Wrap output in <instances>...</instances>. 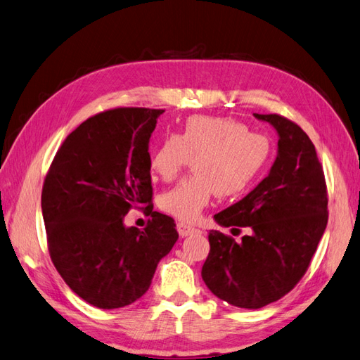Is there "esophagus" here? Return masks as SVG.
I'll return each mask as SVG.
<instances>
[{"instance_id": "1", "label": "esophagus", "mask_w": 360, "mask_h": 360, "mask_svg": "<svg viewBox=\"0 0 360 360\" xmlns=\"http://www.w3.org/2000/svg\"><path fill=\"white\" fill-rule=\"evenodd\" d=\"M176 228H178V233H179L181 237H187V236H191V234H195V233H199L198 228L191 226V225H188L186 222H179L176 225Z\"/></svg>"}]
</instances>
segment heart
I'll list each match as a JSON object with an SVG mask.
<instances>
[{"mask_svg": "<svg viewBox=\"0 0 360 360\" xmlns=\"http://www.w3.org/2000/svg\"><path fill=\"white\" fill-rule=\"evenodd\" d=\"M272 144L268 136L248 132L229 117L195 115L181 131L165 135L150 156V167L162 181H172L193 158L195 174L162 193L160 207L184 222L199 217L216 193L229 198L243 193L268 165Z\"/></svg>", "mask_w": 360, "mask_h": 360, "instance_id": "1", "label": "heart"}]
</instances>
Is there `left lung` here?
Listing matches in <instances>:
<instances>
[{"mask_svg":"<svg viewBox=\"0 0 360 360\" xmlns=\"http://www.w3.org/2000/svg\"><path fill=\"white\" fill-rule=\"evenodd\" d=\"M278 135L276 158L259 186L214 214L220 226L248 228L242 242L211 229L202 280L217 298L262 309L306 274L327 226L324 172L307 134L276 114H254ZM238 231V229H237Z\"/></svg>","mask_w":360,"mask_h":360,"instance_id":"obj_1","label":"left lung"}]
</instances>
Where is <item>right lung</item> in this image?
Returning <instances> with one entry per match:
<instances>
[{
	"instance_id": "1",
	"label": "right lung",
	"mask_w": 360,
	"mask_h": 360,
	"mask_svg": "<svg viewBox=\"0 0 360 360\" xmlns=\"http://www.w3.org/2000/svg\"><path fill=\"white\" fill-rule=\"evenodd\" d=\"M162 112L118 108L88 118L67 136L45 178L41 207L53 264L94 307L141 298L179 237L174 220L150 204L149 141ZM141 205L153 217L144 232L124 225L127 211Z\"/></svg>"
}]
</instances>
